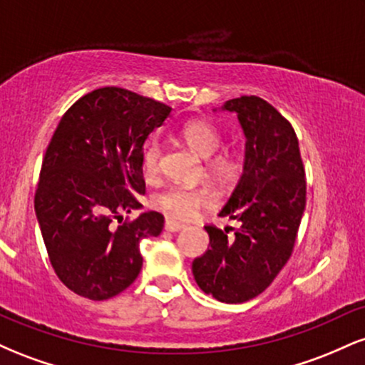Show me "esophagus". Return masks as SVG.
<instances>
[{
    "label": "esophagus",
    "mask_w": 365,
    "mask_h": 365,
    "mask_svg": "<svg viewBox=\"0 0 365 365\" xmlns=\"http://www.w3.org/2000/svg\"><path fill=\"white\" fill-rule=\"evenodd\" d=\"M183 228H185V225L178 223V221H173V220H166L165 221L166 232H180V230H183Z\"/></svg>",
    "instance_id": "esophagus-1"
}]
</instances>
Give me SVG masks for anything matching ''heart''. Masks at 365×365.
Masks as SVG:
<instances>
[{"instance_id": "b5f03b06", "label": "heart", "mask_w": 365, "mask_h": 365, "mask_svg": "<svg viewBox=\"0 0 365 365\" xmlns=\"http://www.w3.org/2000/svg\"><path fill=\"white\" fill-rule=\"evenodd\" d=\"M182 137L188 148L202 158H208L223 145L221 130L207 120L188 121L182 128ZM159 163H161V144L158 140H150L145 144L144 153H142V170H144L145 177H156ZM207 171L217 182L232 183L240 177L242 161L235 153L221 150L212 158H209ZM209 202H211V194L207 188L185 185H171L158 192L153 199L154 207L175 220H190L200 209L209 206Z\"/></svg>"}]
</instances>
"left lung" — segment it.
I'll return each instance as SVG.
<instances>
[{"label": "left lung", "instance_id": "left-lung-1", "mask_svg": "<svg viewBox=\"0 0 365 365\" xmlns=\"http://www.w3.org/2000/svg\"><path fill=\"white\" fill-rule=\"evenodd\" d=\"M244 128V175L220 216L237 228L206 225V254L192 262L199 288L220 302L242 304L262 293L288 262L305 209V170L297 133L284 116L257 96L223 104Z\"/></svg>", "mask_w": 365, "mask_h": 365}]
</instances>
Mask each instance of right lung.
I'll return each instance as SVG.
<instances>
[{"mask_svg":"<svg viewBox=\"0 0 365 365\" xmlns=\"http://www.w3.org/2000/svg\"><path fill=\"white\" fill-rule=\"evenodd\" d=\"M170 113L156 99L101 87L75 101L54 130L34 207L54 273L83 299L127 290L140 273L139 244L161 233V212L125 221L121 212L140 206L142 145Z\"/></svg>","mask_w":365,"mask_h":365,"instance_id":"add662e5","label":"right lung"}]
</instances>
